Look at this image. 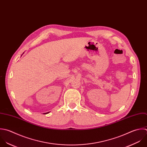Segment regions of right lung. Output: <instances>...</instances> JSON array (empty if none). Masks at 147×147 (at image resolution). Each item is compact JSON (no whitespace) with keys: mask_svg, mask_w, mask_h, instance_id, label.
<instances>
[{"mask_svg":"<svg viewBox=\"0 0 147 147\" xmlns=\"http://www.w3.org/2000/svg\"><path fill=\"white\" fill-rule=\"evenodd\" d=\"M49 112H47V113H44V114H47V113H49Z\"/></svg>","mask_w":147,"mask_h":147,"instance_id":"add662e5","label":"right lung"}]
</instances>
